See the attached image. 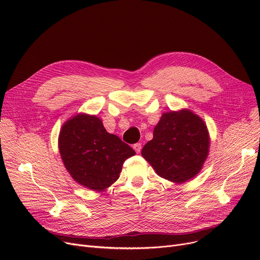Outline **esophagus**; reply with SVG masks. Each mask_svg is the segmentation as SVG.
Returning <instances> with one entry per match:
<instances>
[{
    "instance_id": "esophagus-1",
    "label": "esophagus",
    "mask_w": 260,
    "mask_h": 260,
    "mask_svg": "<svg viewBox=\"0 0 260 260\" xmlns=\"http://www.w3.org/2000/svg\"><path fill=\"white\" fill-rule=\"evenodd\" d=\"M133 148L135 149L136 153H140V151H141V143H135L133 145Z\"/></svg>"
}]
</instances>
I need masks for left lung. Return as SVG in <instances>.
<instances>
[{"label": "left lung", "instance_id": "left-lung-1", "mask_svg": "<svg viewBox=\"0 0 260 260\" xmlns=\"http://www.w3.org/2000/svg\"><path fill=\"white\" fill-rule=\"evenodd\" d=\"M209 147L206 123L184 108L161 116L153 139L143 146L141 155L162 178L183 183L200 172Z\"/></svg>", "mask_w": 260, "mask_h": 260}]
</instances>
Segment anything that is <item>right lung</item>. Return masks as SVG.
<instances>
[{"mask_svg":"<svg viewBox=\"0 0 260 260\" xmlns=\"http://www.w3.org/2000/svg\"><path fill=\"white\" fill-rule=\"evenodd\" d=\"M59 151L74 180L98 192L117 181L123 163L136 154L118 136L106 132L101 119L86 114L64 123Z\"/></svg>","mask_w":260,"mask_h":260,"instance_id":"right-lung-1","label":"right lung"}]
</instances>
